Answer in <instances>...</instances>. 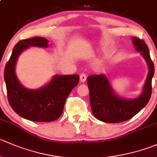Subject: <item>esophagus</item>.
Segmentation results:
<instances>
[{
	"label": "esophagus",
	"mask_w": 157,
	"mask_h": 157,
	"mask_svg": "<svg viewBox=\"0 0 157 157\" xmlns=\"http://www.w3.org/2000/svg\"><path fill=\"white\" fill-rule=\"evenodd\" d=\"M86 74H81L80 75V82H85L86 81Z\"/></svg>",
	"instance_id": "1"
}]
</instances>
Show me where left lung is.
Masks as SVG:
<instances>
[{"label": "left lung", "mask_w": 157, "mask_h": 157, "mask_svg": "<svg viewBox=\"0 0 157 157\" xmlns=\"http://www.w3.org/2000/svg\"><path fill=\"white\" fill-rule=\"evenodd\" d=\"M132 41L136 51L140 52L149 68L142 92L136 98H125L116 94L106 75L89 76L86 83L90 90V103L93 114L99 121L105 123L124 122L138 113L150 100L154 65L145 42L136 37H132Z\"/></svg>", "instance_id": "obj_1"}]
</instances>
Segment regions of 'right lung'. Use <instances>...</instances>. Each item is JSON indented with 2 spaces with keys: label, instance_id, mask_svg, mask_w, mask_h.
<instances>
[{
  "label": "right lung",
  "instance_id": "add662e5",
  "mask_svg": "<svg viewBox=\"0 0 157 157\" xmlns=\"http://www.w3.org/2000/svg\"><path fill=\"white\" fill-rule=\"evenodd\" d=\"M48 40L40 36L20 40L13 48L4 69L8 101L19 116L33 122H51L63 113L65 101L78 84L79 75H54L45 86L36 90L26 88L16 75V63L21 53L30 47L48 48Z\"/></svg>",
  "mask_w": 157,
  "mask_h": 157
}]
</instances>
